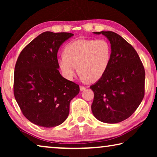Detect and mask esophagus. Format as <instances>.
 Segmentation results:
<instances>
[{
  "label": "esophagus",
  "instance_id": "obj_1",
  "mask_svg": "<svg viewBox=\"0 0 157 157\" xmlns=\"http://www.w3.org/2000/svg\"><path fill=\"white\" fill-rule=\"evenodd\" d=\"M86 86H80V87H79V89H80V91H84V89H86Z\"/></svg>",
  "mask_w": 157,
  "mask_h": 157
}]
</instances>
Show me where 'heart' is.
<instances>
[{"instance_id":"1","label":"heart","mask_w":157,"mask_h":157,"mask_svg":"<svg viewBox=\"0 0 157 157\" xmlns=\"http://www.w3.org/2000/svg\"><path fill=\"white\" fill-rule=\"evenodd\" d=\"M111 55V46L105 39H78L65 47L63 55L58 59V64L68 79L74 78L78 67L82 78L95 82L107 71Z\"/></svg>"}]
</instances>
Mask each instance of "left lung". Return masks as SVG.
<instances>
[{"instance_id": "left-lung-1", "label": "left lung", "mask_w": 157, "mask_h": 157, "mask_svg": "<svg viewBox=\"0 0 157 157\" xmlns=\"http://www.w3.org/2000/svg\"><path fill=\"white\" fill-rule=\"evenodd\" d=\"M94 33L107 37L111 55L104 75L90 86L94 94L91 110L98 121L118 123L131 116L142 102L144 67L135 49L119 34L111 31Z\"/></svg>"}]
</instances>
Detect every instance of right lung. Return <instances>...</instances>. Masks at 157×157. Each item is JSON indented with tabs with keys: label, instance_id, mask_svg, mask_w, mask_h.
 I'll use <instances>...</instances> for the list:
<instances>
[{
	"label": "right lung",
	"instance_id": "1",
	"mask_svg": "<svg viewBox=\"0 0 157 157\" xmlns=\"http://www.w3.org/2000/svg\"><path fill=\"white\" fill-rule=\"evenodd\" d=\"M72 33L45 32L20 53L14 68V94L24 116L44 127L59 125L69 114L78 84L63 78L57 52Z\"/></svg>",
	"mask_w": 157,
	"mask_h": 157
}]
</instances>
